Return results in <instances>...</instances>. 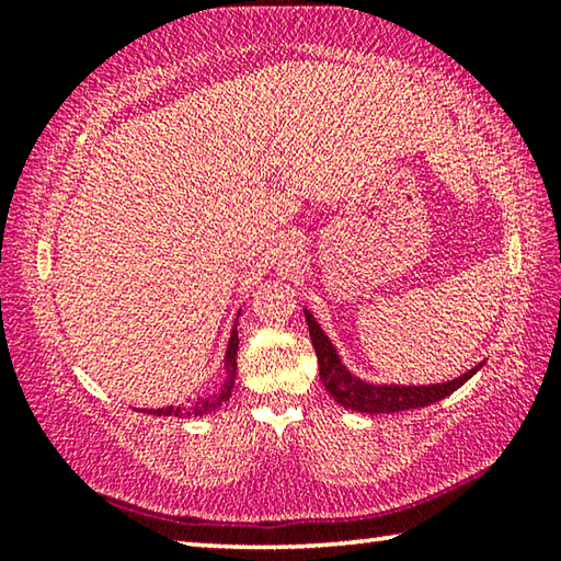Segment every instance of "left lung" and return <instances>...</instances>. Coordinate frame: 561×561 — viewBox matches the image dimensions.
Here are the masks:
<instances>
[{"instance_id":"left-lung-1","label":"left lung","mask_w":561,"mask_h":561,"mask_svg":"<svg viewBox=\"0 0 561 561\" xmlns=\"http://www.w3.org/2000/svg\"><path fill=\"white\" fill-rule=\"evenodd\" d=\"M304 317H307L311 344H314L317 358H319V376L321 383H324L327 393L334 398L339 405L351 408V411L358 413H398V411H411V408H423L431 405L440 398L450 396L453 391L468 381V378L478 371L480 366H474L472 371L462 374L460 378L448 383H435V386H374L364 383L360 378L351 376L336 356L334 346L327 339L324 331L317 324V319L304 309Z\"/></svg>"}]
</instances>
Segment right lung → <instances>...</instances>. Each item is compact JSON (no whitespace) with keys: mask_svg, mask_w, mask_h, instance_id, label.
<instances>
[{"mask_svg":"<svg viewBox=\"0 0 561 561\" xmlns=\"http://www.w3.org/2000/svg\"><path fill=\"white\" fill-rule=\"evenodd\" d=\"M237 346H240V339H237V324L232 329V336H230V344H227V356H225V368H227V381L220 388V391L213 393V396H205V398H197V401L187 403V405H168V408H156V411H148L153 415H205L215 411V408H220L227 398L232 393V386H234V376H237Z\"/></svg>","mask_w":561,"mask_h":561,"instance_id":"add662e5","label":"right lung"}]
</instances>
